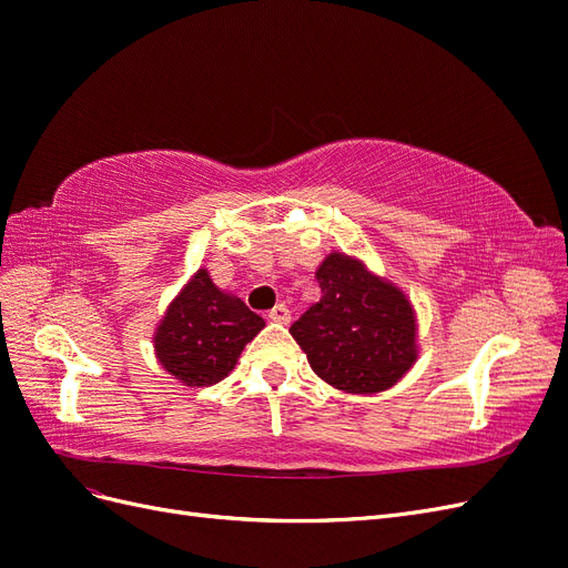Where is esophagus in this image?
I'll return each mask as SVG.
<instances>
[{"label":"esophagus","mask_w":568,"mask_h":568,"mask_svg":"<svg viewBox=\"0 0 568 568\" xmlns=\"http://www.w3.org/2000/svg\"><path fill=\"white\" fill-rule=\"evenodd\" d=\"M267 317H270L272 322H277V324H288V322H291V311H288V307H286L284 303H280V305L272 307V311L267 313Z\"/></svg>","instance_id":"obj_1"}]
</instances>
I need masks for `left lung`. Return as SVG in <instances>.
<instances>
[{
  "label": "left lung",
  "mask_w": 568,
  "mask_h": 568,
  "mask_svg": "<svg viewBox=\"0 0 568 568\" xmlns=\"http://www.w3.org/2000/svg\"><path fill=\"white\" fill-rule=\"evenodd\" d=\"M315 280L322 298L288 329L313 372L346 393L398 384L417 363V317L403 291L346 253L326 255Z\"/></svg>",
  "instance_id": "obj_1"
}]
</instances>
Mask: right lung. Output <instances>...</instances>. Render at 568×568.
<instances>
[{
  "label": "right lung",
  "instance_id": "right-lung-1",
  "mask_svg": "<svg viewBox=\"0 0 568 568\" xmlns=\"http://www.w3.org/2000/svg\"><path fill=\"white\" fill-rule=\"evenodd\" d=\"M265 320L242 298L220 291L209 270H199L153 334L159 363L184 386H213L234 369L239 355Z\"/></svg>",
  "mask_w": 568,
  "mask_h": 568
}]
</instances>
